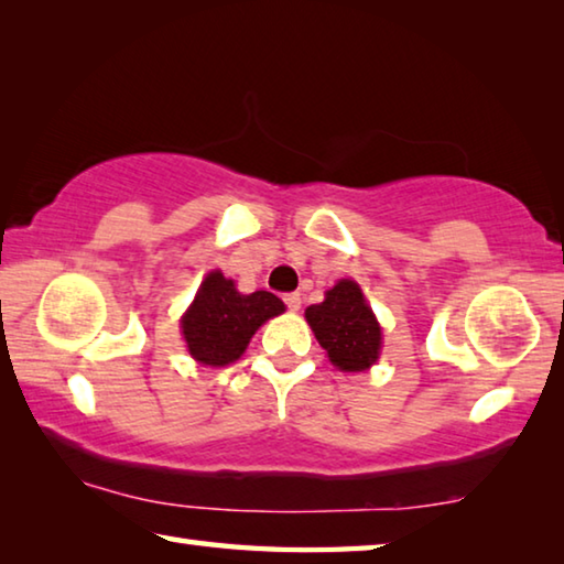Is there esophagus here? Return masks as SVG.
Masks as SVG:
<instances>
[{"mask_svg":"<svg viewBox=\"0 0 564 564\" xmlns=\"http://www.w3.org/2000/svg\"><path fill=\"white\" fill-rule=\"evenodd\" d=\"M283 303L289 305V311H299L301 308V293H285L283 295Z\"/></svg>","mask_w":564,"mask_h":564,"instance_id":"1","label":"esophagus"}]
</instances>
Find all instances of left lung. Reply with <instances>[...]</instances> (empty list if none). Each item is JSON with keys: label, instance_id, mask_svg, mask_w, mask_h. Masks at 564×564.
<instances>
[{"label": "left lung", "instance_id": "obj_1", "mask_svg": "<svg viewBox=\"0 0 564 564\" xmlns=\"http://www.w3.org/2000/svg\"><path fill=\"white\" fill-rule=\"evenodd\" d=\"M313 333L340 370H366L380 352V326L362 299L358 283L340 281L326 293V301L305 311Z\"/></svg>", "mask_w": 564, "mask_h": 564}]
</instances>
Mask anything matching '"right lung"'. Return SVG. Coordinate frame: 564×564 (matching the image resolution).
<instances>
[{"label": "right lung", "mask_w": 564, "mask_h": 564, "mask_svg": "<svg viewBox=\"0 0 564 564\" xmlns=\"http://www.w3.org/2000/svg\"><path fill=\"white\" fill-rule=\"evenodd\" d=\"M285 311L279 295L256 291L243 295L221 271L206 275L181 321L188 352L204 366H226L246 350L261 323Z\"/></svg>", "instance_id": "add662e5"}]
</instances>
